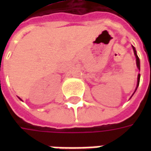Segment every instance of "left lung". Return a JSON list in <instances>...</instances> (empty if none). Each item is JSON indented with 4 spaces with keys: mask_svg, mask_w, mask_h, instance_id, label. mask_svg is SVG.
Here are the masks:
<instances>
[{
    "mask_svg": "<svg viewBox=\"0 0 151 151\" xmlns=\"http://www.w3.org/2000/svg\"><path fill=\"white\" fill-rule=\"evenodd\" d=\"M132 47H133V52H134V55H135V57H136L137 67V69L140 70V60H139V58H138V56H137V51H136V49H135V47H134L133 46H132ZM140 77H141V75H140V73H138V75H137V87H136V89H135V91H136L137 89V87H138V86H139ZM135 91L133 92V94L135 93ZM133 95H132V96H133Z\"/></svg>",
    "mask_w": 151,
    "mask_h": 151,
    "instance_id": "obj_1",
    "label": "left lung"
}]
</instances>
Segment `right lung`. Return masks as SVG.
I'll list each match as a JSON object with an SVG mask.
<instances>
[{
    "label": "right lung",
    "mask_w": 151,
    "mask_h": 151,
    "mask_svg": "<svg viewBox=\"0 0 151 151\" xmlns=\"http://www.w3.org/2000/svg\"><path fill=\"white\" fill-rule=\"evenodd\" d=\"M18 99H20V100H22V99H20V98H19V97H18Z\"/></svg>",
    "instance_id": "obj_1"
}]
</instances>
